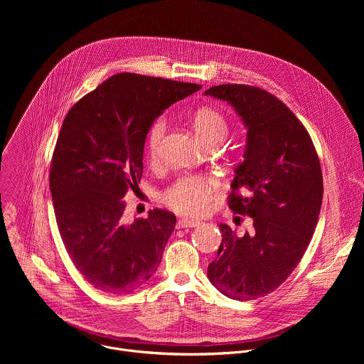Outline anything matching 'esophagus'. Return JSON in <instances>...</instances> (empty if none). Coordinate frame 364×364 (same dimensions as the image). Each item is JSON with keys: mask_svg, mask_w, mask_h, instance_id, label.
<instances>
[{"mask_svg": "<svg viewBox=\"0 0 364 364\" xmlns=\"http://www.w3.org/2000/svg\"><path fill=\"white\" fill-rule=\"evenodd\" d=\"M199 221L196 220H191V218H182L178 221V228H192V227H198Z\"/></svg>", "mask_w": 364, "mask_h": 364, "instance_id": "34e87169", "label": "esophagus"}]
</instances>
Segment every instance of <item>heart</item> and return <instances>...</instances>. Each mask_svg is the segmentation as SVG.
Here are the masks:
<instances>
[{
  "label": "heart",
  "mask_w": 364,
  "mask_h": 364,
  "mask_svg": "<svg viewBox=\"0 0 364 364\" xmlns=\"http://www.w3.org/2000/svg\"><path fill=\"white\" fill-rule=\"evenodd\" d=\"M193 127L205 146L220 144L228 133L225 117L213 107H200L193 114ZM166 132V116L159 114L150 123L146 134V151L154 161L164 134ZM217 189L215 179L210 176L186 175L178 178L162 192V200L173 210L183 214L202 213Z\"/></svg>",
  "instance_id": "heart-1"
}]
</instances>
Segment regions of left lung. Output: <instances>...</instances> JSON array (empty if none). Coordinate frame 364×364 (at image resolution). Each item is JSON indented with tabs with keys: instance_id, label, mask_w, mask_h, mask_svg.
Returning <instances> with one entry per match:
<instances>
[{
	"instance_id": "obj_1",
	"label": "left lung",
	"mask_w": 364,
	"mask_h": 364,
	"mask_svg": "<svg viewBox=\"0 0 364 364\" xmlns=\"http://www.w3.org/2000/svg\"><path fill=\"white\" fill-rule=\"evenodd\" d=\"M205 95L232 105L248 127L228 208L254 220L241 237L220 224L223 240L208 276L224 296L255 300L291 274L311 241L323 195L319 158L304 124L270 92L223 84Z\"/></svg>"
}]
</instances>
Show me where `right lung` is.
<instances>
[{"label":"right lung","mask_w":364,"mask_h":364,"mask_svg":"<svg viewBox=\"0 0 364 364\" xmlns=\"http://www.w3.org/2000/svg\"><path fill=\"white\" fill-rule=\"evenodd\" d=\"M200 88L120 73L64 117L49 173L55 221L77 270L104 293H130L156 273L176 217L154 208L126 224L123 198L139 189L150 123Z\"/></svg>","instance_id":"right-lung-1"}]
</instances>
